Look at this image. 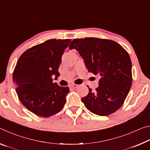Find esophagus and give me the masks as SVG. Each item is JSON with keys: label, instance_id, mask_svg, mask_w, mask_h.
I'll use <instances>...</instances> for the list:
<instances>
[{"label": "esophagus", "instance_id": "obj_1", "mask_svg": "<svg viewBox=\"0 0 150 150\" xmlns=\"http://www.w3.org/2000/svg\"><path fill=\"white\" fill-rule=\"evenodd\" d=\"M78 86H79L78 85H76V84H71V87L73 88H77Z\"/></svg>", "mask_w": 150, "mask_h": 150}]
</instances>
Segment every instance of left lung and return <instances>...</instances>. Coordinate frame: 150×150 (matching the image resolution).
Instances as JSON below:
<instances>
[{"label": "left lung", "mask_w": 150, "mask_h": 150, "mask_svg": "<svg viewBox=\"0 0 150 150\" xmlns=\"http://www.w3.org/2000/svg\"><path fill=\"white\" fill-rule=\"evenodd\" d=\"M69 48L78 51L88 71L100 77L95 91L89 88L81 98L86 108L99 116L115 112L123 105L132 86L128 53L118 43L96 38L75 39Z\"/></svg>", "instance_id": "1"}]
</instances>
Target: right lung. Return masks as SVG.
I'll return each mask as SVG.
<instances>
[{"label": "right lung", "instance_id": "right-lung-1", "mask_svg": "<svg viewBox=\"0 0 150 150\" xmlns=\"http://www.w3.org/2000/svg\"><path fill=\"white\" fill-rule=\"evenodd\" d=\"M69 39H51L30 48L18 60L13 73L18 98L28 110L50 117L62 110L69 92L68 87L53 83L57 78L62 57Z\"/></svg>", "mask_w": 150, "mask_h": 150}]
</instances>
